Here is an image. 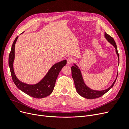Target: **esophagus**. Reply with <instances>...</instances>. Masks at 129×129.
<instances>
[{
    "instance_id": "1",
    "label": "esophagus",
    "mask_w": 129,
    "mask_h": 129,
    "mask_svg": "<svg viewBox=\"0 0 129 129\" xmlns=\"http://www.w3.org/2000/svg\"><path fill=\"white\" fill-rule=\"evenodd\" d=\"M73 62V59L72 57H69L67 58V62L68 64H71Z\"/></svg>"
}]
</instances>
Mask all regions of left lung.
<instances>
[{
  "instance_id": "1",
  "label": "left lung",
  "mask_w": 129,
  "mask_h": 129,
  "mask_svg": "<svg viewBox=\"0 0 129 129\" xmlns=\"http://www.w3.org/2000/svg\"><path fill=\"white\" fill-rule=\"evenodd\" d=\"M105 38L107 39V40L114 46V47L116 49V52L117 54V56L118 57V61H119V54L118 53L117 47V45L116 44V42L114 40L113 38L111 36H109L106 32L104 33ZM72 69V77L74 80V84H75V86L76 91L79 94L82 96L85 99H94L96 98H99L103 95H104L105 93L107 92L109 90H110L113 86L115 83L116 81V79H115L114 83H112L111 86H110L109 88L104 90L98 91V90H93L91 89L88 88L84 82V81L83 79L81 73V71L79 67L76 64H74V66H72L71 67ZM118 75V74H117Z\"/></svg>"
}]
</instances>
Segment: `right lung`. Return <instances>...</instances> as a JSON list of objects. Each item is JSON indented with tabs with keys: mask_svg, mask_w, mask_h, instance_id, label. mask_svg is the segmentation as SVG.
Wrapping results in <instances>:
<instances>
[{
	"mask_svg": "<svg viewBox=\"0 0 129 129\" xmlns=\"http://www.w3.org/2000/svg\"><path fill=\"white\" fill-rule=\"evenodd\" d=\"M18 38V36L15 39L13 43L9 57V64L13 82L20 90L34 98L42 99L49 96L53 92L58 74L63 67L67 64V61L64 60L54 64L45 76L37 84H28L22 82L15 76L13 69L15 44Z\"/></svg>",
	"mask_w": 129,
	"mask_h": 129,
	"instance_id": "add662e5",
	"label": "right lung"
}]
</instances>
